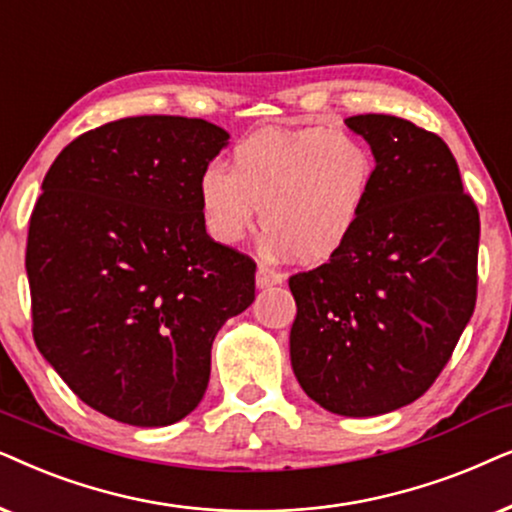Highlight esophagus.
<instances>
[{
    "instance_id": "34e87169",
    "label": "esophagus",
    "mask_w": 512,
    "mask_h": 512,
    "mask_svg": "<svg viewBox=\"0 0 512 512\" xmlns=\"http://www.w3.org/2000/svg\"><path fill=\"white\" fill-rule=\"evenodd\" d=\"M283 274L281 271L271 269L269 264H260L257 267V288H274V285H281L283 283Z\"/></svg>"
}]
</instances>
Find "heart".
<instances>
[{
    "label": "heart",
    "instance_id": "obj_1",
    "mask_svg": "<svg viewBox=\"0 0 512 512\" xmlns=\"http://www.w3.org/2000/svg\"><path fill=\"white\" fill-rule=\"evenodd\" d=\"M377 159L342 128L262 131L243 138L229 168L210 163L199 177L206 231L238 245L257 224L274 252L320 264L342 252L370 208Z\"/></svg>",
    "mask_w": 512,
    "mask_h": 512
}]
</instances>
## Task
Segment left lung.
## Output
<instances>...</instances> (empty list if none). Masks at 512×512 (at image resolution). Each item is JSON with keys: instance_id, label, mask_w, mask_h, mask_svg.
Here are the masks:
<instances>
[{"instance_id": "obj_1", "label": "left lung", "mask_w": 512, "mask_h": 512, "mask_svg": "<svg viewBox=\"0 0 512 512\" xmlns=\"http://www.w3.org/2000/svg\"><path fill=\"white\" fill-rule=\"evenodd\" d=\"M377 159L370 208L337 257L290 276V360L327 412L377 417L421 398L478 299L480 213L442 138L391 114L346 119Z\"/></svg>"}]
</instances>
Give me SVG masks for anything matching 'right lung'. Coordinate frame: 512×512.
Instances as JSON below:
<instances>
[{"label": "right lung", "mask_w": 512, "mask_h": 512, "mask_svg": "<svg viewBox=\"0 0 512 512\" xmlns=\"http://www.w3.org/2000/svg\"><path fill=\"white\" fill-rule=\"evenodd\" d=\"M229 133L126 117L72 140L27 234L32 335L93 410L168 426L201 403L220 327L255 299L252 257L206 234L199 177Z\"/></svg>", "instance_id": "obj_1"}]
</instances>
